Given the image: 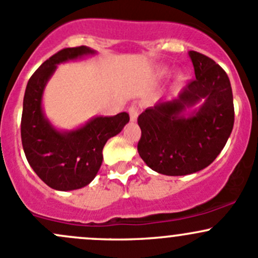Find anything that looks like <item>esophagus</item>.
<instances>
[{
	"mask_svg": "<svg viewBox=\"0 0 258 258\" xmlns=\"http://www.w3.org/2000/svg\"><path fill=\"white\" fill-rule=\"evenodd\" d=\"M128 113H130V118H131V121L136 122L137 116H138V107L136 105H132V106L128 107Z\"/></svg>",
	"mask_w": 258,
	"mask_h": 258,
	"instance_id": "esophagus-1",
	"label": "esophagus"
}]
</instances>
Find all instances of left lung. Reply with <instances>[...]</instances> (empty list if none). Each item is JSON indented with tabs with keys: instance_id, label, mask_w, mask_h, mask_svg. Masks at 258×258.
<instances>
[{
	"instance_id": "1",
	"label": "left lung",
	"mask_w": 258,
	"mask_h": 258,
	"mask_svg": "<svg viewBox=\"0 0 258 258\" xmlns=\"http://www.w3.org/2000/svg\"><path fill=\"white\" fill-rule=\"evenodd\" d=\"M195 79L177 99L158 102L138 116L137 150L145 163L165 175H186L215 161L232 131L234 100L225 70L209 56L189 51ZM203 106L183 116L199 101Z\"/></svg>"
}]
</instances>
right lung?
Returning <instances> with one entry per match:
<instances>
[{
    "mask_svg": "<svg viewBox=\"0 0 258 258\" xmlns=\"http://www.w3.org/2000/svg\"><path fill=\"white\" fill-rule=\"evenodd\" d=\"M94 50L85 45L64 48L44 61L29 78L23 99L21 138L24 154L36 174L50 188L74 190L88 185L102 163V148L130 121L127 112L94 118L69 134L56 131L44 118L42 94L56 64Z\"/></svg>",
    "mask_w": 258,
    "mask_h": 258,
    "instance_id": "1",
    "label": "right lung"
}]
</instances>
